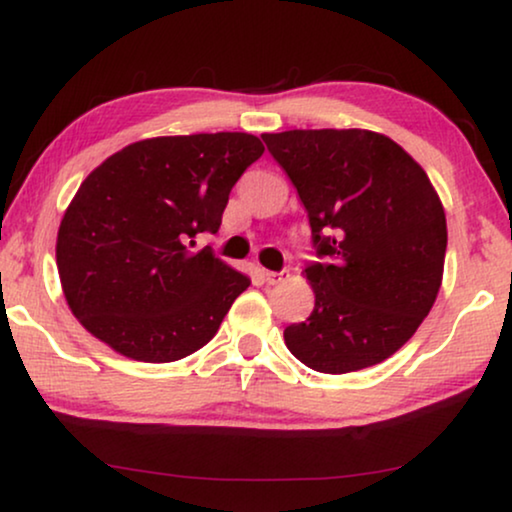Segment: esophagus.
Here are the masks:
<instances>
[{"instance_id": "esophagus-1", "label": "esophagus", "mask_w": 512, "mask_h": 512, "mask_svg": "<svg viewBox=\"0 0 512 512\" xmlns=\"http://www.w3.org/2000/svg\"><path fill=\"white\" fill-rule=\"evenodd\" d=\"M286 275H289V272H286V270H282V272L265 270V272H263V279H265V282H268V284H279Z\"/></svg>"}]
</instances>
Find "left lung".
<instances>
[{"mask_svg": "<svg viewBox=\"0 0 512 512\" xmlns=\"http://www.w3.org/2000/svg\"><path fill=\"white\" fill-rule=\"evenodd\" d=\"M289 174L324 263L305 275L314 310L284 328L307 368L342 375L398 352L431 312L443 282L447 223L426 172L370 130L263 135Z\"/></svg>", "mask_w": 512, "mask_h": 512, "instance_id": "obj_1", "label": "left lung"}]
</instances>
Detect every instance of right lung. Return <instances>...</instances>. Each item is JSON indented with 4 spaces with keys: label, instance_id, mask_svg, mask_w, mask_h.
<instances>
[{
    "label": "right lung",
    "instance_id": "1",
    "mask_svg": "<svg viewBox=\"0 0 512 512\" xmlns=\"http://www.w3.org/2000/svg\"><path fill=\"white\" fill-rule=\"evenodd\" d=\"M247 132L153 137L88 174L58 230L67 305L114 352L170 363L198 352L251 284L193 237L216 233L228 195L263 156Z\"/></svg>",
    "mask_w": 512,
    "mask_h": 512
}]
</instances>
